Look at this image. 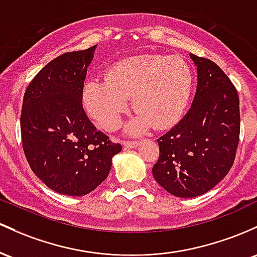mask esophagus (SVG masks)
Returning <instances> with one entry per match:
<instances>
[{
    "instance_id": "esophagus-1",
    "label": "esophagus",
    "mask_w": 257,
    "mask_h": 257,
    "mask_svg": "<svg viewBox=\"0 0 257 257\" xmlns=\"http://www.w3.org/2000/svg\"><path fill=\"white\" fill-rule=\"evenodd\" d=\"M138 144L140 143H138L137 141H125V142H123V147H125L126 149H132L136 148Z\"/></svg>"
}]
</instances>
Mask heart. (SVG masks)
<instances>
[{
    "instance_id": "1",
    "label": "heart",
    "mask_w": 257,
    "mask_h": 257,
    "mask_svg": "<svg viewBox=\"0 0 257 257\" xmlns=\"http://www.w3.org/2000/svg\"><path fill=\"white\" fill-rule=\"evenodd\" d=\"M193 85V71L184 59L164 54L138 56L111 65L105 80H87L82 103L99 127L113 131L132 99L138 115L126 130L130 135H140L151 125L165 128L180 119L191 99Z\"/></svg>"
}]
</instances>
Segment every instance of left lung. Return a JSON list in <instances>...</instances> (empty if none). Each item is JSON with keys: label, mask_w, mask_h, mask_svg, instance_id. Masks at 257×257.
Wrapping results in <instances>:
<instances>
[{"label": "left lung", "mask_w": 257, "mask_h": 257, "mask_svg": "<svg viewBox=\"0 0 257 257\" xmlns=\"http://www.w3.org/2000/svg\"><path fill=\"white\" fill-rule=\"evenodd\" d=\"M197 66V92L183 119L158 141L155 181L170 194L193 198L209 192L235 159L240 132L234 85L212 60L191 54Z\"/></svg>", "instance_id": "left-lung-1"}]
</instances>
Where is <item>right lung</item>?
I'll return each instance as SVG.
<instances>
[{
    "label": "right lung",
    "mask_w": 257,
    "mask_h": 257,
    "mask_svg": "<svg viewBox=\"0 0 257 257\" xmlns=\"http://www.w3.org/2000/svg\"><path fill=\"white\" fill-rule=\"evenodd\" d=\"M97 46L54 58L29 83L20 115L23 151L52 191L81 197L108 177L121 152L82 108L83 81Z\"/></svg>",
    "instance_id": "right-lung-1"
}]
</instances>
